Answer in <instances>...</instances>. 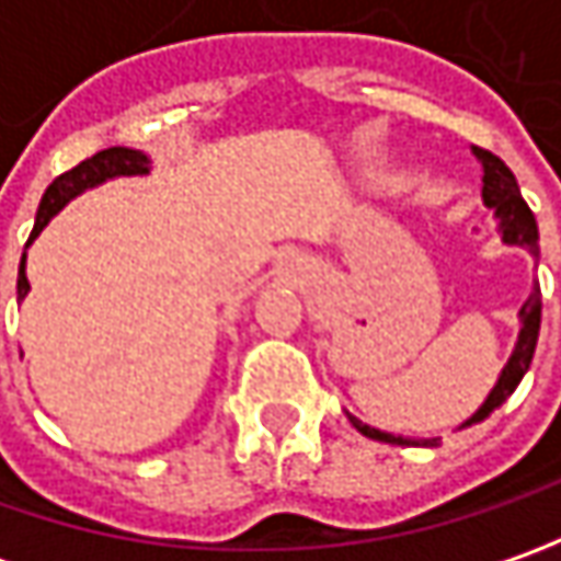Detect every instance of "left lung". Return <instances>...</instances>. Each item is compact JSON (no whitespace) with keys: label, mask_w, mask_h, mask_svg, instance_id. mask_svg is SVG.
Masks as SVG:
<instances>
[{"label":"left lung","mask_w":561,"mask_h":561,"mask_svg":"<svg viewBox=\"0 0 561 561\" xmlns=\"http://www.w3.org/2000/svg\"><path fill=\"white\" fill-rule=\"evenodd\" d=\"M474 156H478V162L484 164V203L496 211V218H500V230H503V243L508 247H525L530 255H537V221H534V211L528 208V203L522 199V190H518V181H515V174L508 171L506 162L500 159V156H493V152H486V149H478L474 146ZM540 287H534V293L528 296V302L522 306V331H518V343H515V350H512V358L506 362V368H503V375L496 380V387L490 390V397L484 399V405L471 415V419L465 421L462 427L468 424H478V421H484L493 409H500L503 402H506L512 393H515V387L522 383V377L530 368V358H534V350H537V334H540ZM353 421V427H356L358 434H365V437H371V440H383V443H399V446H437V437L434 440H409V437H397V434H383V431H377V427H368V424H362L358 419Z\"/></svg>","instance_id":"left-lung-1"}]
</instances>
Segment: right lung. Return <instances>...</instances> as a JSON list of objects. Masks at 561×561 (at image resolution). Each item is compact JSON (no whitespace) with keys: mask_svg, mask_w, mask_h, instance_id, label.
Returning a JSON list of instances; mask_svg holds the SVG:
<instances>
[{"mask_svg":"<svg viewBox=\"0 0 561 561\" xmlns=\"http://www.w3.org/2000/svg\"><path fill=\"white\" fill-rule=\"evenodd\" d=\"M130 174H149V156L140 149H127V146H112V149H102L96 156L83 159V162L58 174L53 184L46 186L39 208H36V225H33L31 240L39 237V230L49 225V218H55L65 205L71 203L75 196H80L83 190L90 186L105 184L112 178H130ZM27 240V243H31ZM31 290L27 284V271H24V259H21V268H18V299H24Z\"/></svg>","mask_w":561,"mask_h":561,"instance_id":"1","label":"right lung"}]
</instances>
